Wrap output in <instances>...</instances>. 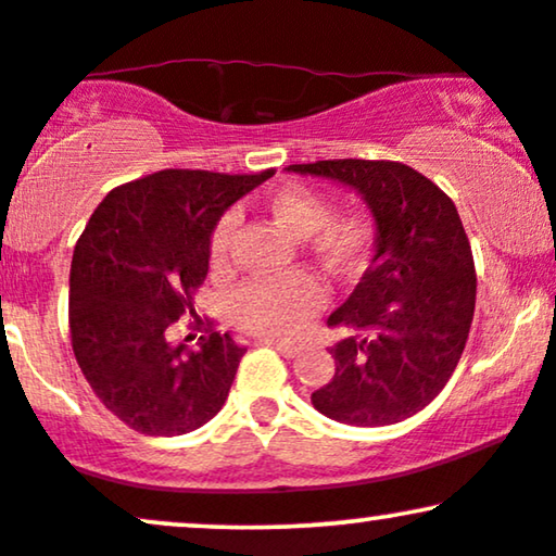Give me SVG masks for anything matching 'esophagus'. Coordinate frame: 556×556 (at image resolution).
<instances>
[{"label": "esophagus", "mask_w": 556, "mask_h": 556, "mask_svg": "<svg viewBox=\"0 0 556 556\" xmlns=\"http://www.w3.org/2000/svg\"><path fill=\"white\" fill-rule=\"evenodd\" d=\"M261 344L274 346V350L282 354V357H295V354L300 352V346L292 344V342H274V339H264V342H261Z\"/></svg>", "instance_id": "34e87169"}]
</instances>
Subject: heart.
Wrapping results in <instances>:
<instances>
[{
  "label": "heart",
  "instance_id": "1",
  "mask_svg": "<svg viewBox=\"0 0 556 556\" xmlns=\"http://www.w3.org/2000/svg\"><path fill=\"white\" fill-rule=\"evenodd\" d=\"M266 210L292 236L303 238L307 251L331 274H346L365 258L370 223L363 214H337L311 186L290 184L266 197ZM236 217L225 214L210 236V266L225 269ZM326 303V290L313 271L292 269L256 277L238 287L230 300L232 320L258 337H292Z\"/></svg>",
  "mask_w": 556,
  "mask_h": 556
}]
</instances>
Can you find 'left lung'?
I'll use <instances>...</instances> for the list:
<instances>
[{
  "label": "left lung",
  "instance_id": "8db88e82",
  "mask_svg": "<svg viewBox=\"0 0 556 556\" xmlns=\"http://www.w3.org/2000/svg\"><path fill=\"white\" fill-rule=\"evenodd\" d=\"M287 170L357 189L378 230L370 269L329 316L344 339L331 346L337 370L313 391V406L354 427L422 412L456 370L477 305V269L456 204L393 160H316Z\"/></svg>",
  "mask_w": 556,
  "mask_h": 556
}]
</instances>
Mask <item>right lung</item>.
Instances as JSON below:
<instances>
[{
    "instance_id": "right-lung-1",
    "label": "right lung",
    "mask_w": 556,
    "mask_h": 556,
    "mask_svg": "<svg viewBox=\"0 0 556 556\" xmlns=\"http://www.w3.org/2000/svg\"><path fill=\"white\" fill-rule=\"evenodd\" d=\"M271 173L157 170L113 189L79 236L72 350L96 396L131 430L173 438L223 409L245 350L212 329L189 352L170 344V331L193 316L217 219Z\"/></svg>"
}]
</instances>
